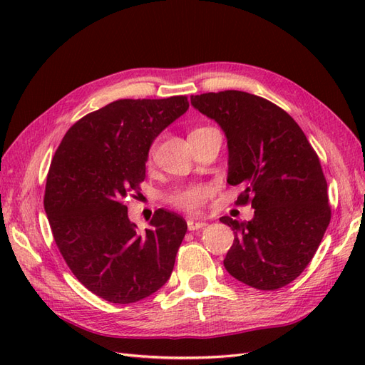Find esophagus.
<instances>
[{"mask_svg":"<svg viewBox=\"0 0 365 365\" xmlns=\"http://www.w3.org/2000/svg\"><path fill=\"white\" fill-rule=\"evenodd\" d=\"M207 224L205 222H200V220H195V219H187V228H189L190 231H195V230H201L204 228Z\"/></svg>","mask_w":365,"mask_h":365,"instance_id":"1","label":"esophagus"}]
</instances>
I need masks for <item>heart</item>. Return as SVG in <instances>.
<instances>
[{"label": "heart", "instance_id": "1", "mask_svg": "<svg viewBox=\"0 0 365 365\" xmlns=\"http://www.w3.org/2000/svg\"><path fill=\"white\" fill-rule=\"evenodd\" d=\"M153 155V146L149 149V158ZM212 190L207 185L201 184H193L187 187H180V189L173 190L169 196L168 201L180 210L184 212H197L204 202L208 200Z\"/></svg>", "mask_w": 365, "mask_h": 365}]
</instances>
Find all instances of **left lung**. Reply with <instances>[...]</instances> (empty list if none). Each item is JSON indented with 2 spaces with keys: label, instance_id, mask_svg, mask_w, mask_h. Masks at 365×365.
<instances>
[{
  "label": "left lung",
  "instance_id": "left-lung-1",
  "mask_svg": "<svg viewBox=\"0 0 365 365\" xmlns=\"http://www.w3.org/2000/svg\"><path fill=\"white\" fill-rule=\"evenodd\" d=\"M228 143V178L242 185L237 205L254 217H220L235 231L224 267L260 291L289 284L312 260L330 222L327 182L317 152L295 120L267 98L244 91L192 96Z\"/></svg>",
  "mask_w": 365,
  "mask_h": 365
}]
</instances>
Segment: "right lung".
Returning a JSON list of instances; mask_svg holds the SVG:
<instances>
[{
  "label": "right lung",
  "mask_w": 365,
  "mask_h": 365,
  "mask_svg": "<svg viewBox=\"0 0 365 365\" xmlns=\"http://www.w3.org/2000/svg\"><path fill=\"white\" fill-rule=\"evenodd\" d=\"M187 109V96L121 98L76 121L54 152L43 195L54 240L76 279L106 302H140L173 271L185 220L158 208L140 235L125 200L146 178L152 141Z\"/></svg>",
  "instance_id": "right-lung-1"
}]
</instances>
